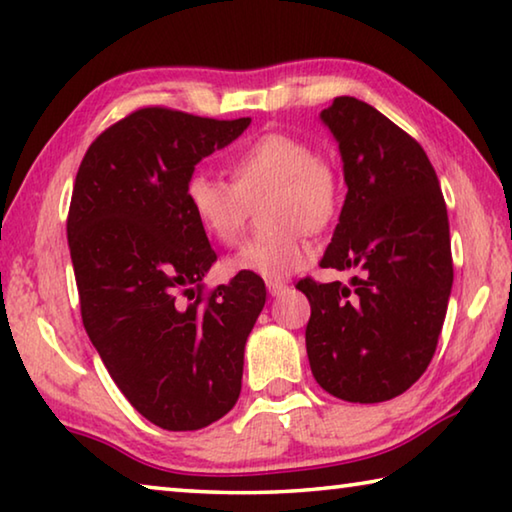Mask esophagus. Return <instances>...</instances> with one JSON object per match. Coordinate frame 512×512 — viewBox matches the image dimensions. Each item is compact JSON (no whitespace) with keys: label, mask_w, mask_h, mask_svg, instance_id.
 Instances as JSON below:
<instances>
[{"label":"esophagus","mask_w":512,"mask_h":512,"mask_svg":"<svg viewBox=\"0 0 512 512\" xmlns=\"http://www.w3.org/2000/svg\"><path fill=\"white\" fill-rule=\"evenodd\" d=\"M266 287H268V293H271V296H280V293L287 291V284H284V282H277V280L266 282Z\"/></svg>","instance_id":"obj_1"}]
</instances>
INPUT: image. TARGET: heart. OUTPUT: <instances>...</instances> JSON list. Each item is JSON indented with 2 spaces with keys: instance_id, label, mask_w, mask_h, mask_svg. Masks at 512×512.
<instances>
[{
  "instance_id": "obj_1",
  "label": "heart",
  "mask_w": 512,
  "mask_h": 512,
  "mask_svg": "<svg viewBox=\"0 0 512 512\" xmlns=\"http://www.w3.org/2000/svg\"><path fill=\"white\" fill-rule=\"evenodd\" d=\"M232 183L214 173L194 171L185 180V203L207 237L235 244L250 205L262 201V221L271 225L248 239L228 259L230 271L282 280L305 266L311 246L305 230H320L341 203V180L332 164L316 158L300 137L264 133L230 155Z\"/></svg>"
}]
</instances>
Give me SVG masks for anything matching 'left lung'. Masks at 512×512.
<instances>
[{
    "label": "left lung",
    "mask_w": 512,
    "mask_h": 512,
    "mask_svg": "<svg viewBox=\"0 0 512 512\" xmlns=\"http://www.w3.org/2000/svg\"><path fill=\"white\" fill-rule=\"evenodd\" d=\"M339 142L348 185L320 266L352 271L350 287L305 277L311 372L329 395L375 404L422 377L445 323L454 266L447 205L422 146L366 101L320 112Z\"/></svg>",
    "instance_id": "1"
}]
</instances>
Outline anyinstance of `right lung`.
Returning a JSON list of instances; mask_svg holds the SVG:
<instances>
[{"mask_svg": "<svg viewBox=\"0 0 512 512\" xmlns=\"http://www.w3.org/2000/svg\"><path fill=\"white\" fill-rule=\"evenodd\" d=\"M250 117L140 108L90 144L76 173L67 241L83 327L146 420L196 431L237 404L244 348L266 287L255 273L203 291L216 253L185 203V180Z\"/></svg>", "mask_w": 512, "mask_h": 512, "instance_id": "add662e5", "label": "right lung"}]
</instances>
